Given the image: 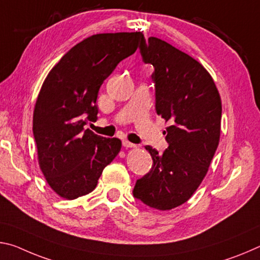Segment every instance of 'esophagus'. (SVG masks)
Instances as JSON below:
<instances>
[{"label":"esophagus","mask_w":260,"mask_h":260,"mask_svg":"<svg viewBox=\"0 0 260 260\" xmlns=\"http://www.w3.org/2000/svg\"><path fill=\"white\" fill-rule=\"evenodd\" d=\"M123 146H124L125 148H135V147H137V145H135V144L127 142V140H123Z\"/></svg>","instance_id":"esophagus-1"}]
</instances>
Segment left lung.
I'll return each instance as SVG.
<instances>
[{"instance_id":"1","label":"left lung","mask_w":260,"mask_h":260,"mask_svg":"<svg viewBox=\"0 0 260 260\" xmlns=\"http://www.w3.org/2000/svg\"><path fill=\"white\" fill-rule=\"evenodd\" d=\"M139 48L154 67L156 114L170 125L162 154L145 147L153 166L136 182L134 196L169 211L188 202L206 176L219 145L222 105L212 76L193 57L155 37L143 38Z\"/></svg>"}]
</instances>
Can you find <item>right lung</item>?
<instances>
[{
    "label": "right lung",
    "instance_id": "add662e5",
    "mask_svg": "<svg viewBox=\"0 0 260 260\" xmlns=\"http://www.w3.org/2000/svg\"><path fill=\"white\" fill-rule=\"evenodd\" d=\"M143 38L142 32L94 34L72 47L47 75L34 106L33 135L39 167L59 197L72 201L90 193L120 153V139L104 138L84 125L96 121L104 80Z\"/></svg>",
    "mask_w": 260,
    "mask_h": 260
}]
</instances>
